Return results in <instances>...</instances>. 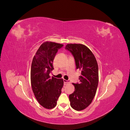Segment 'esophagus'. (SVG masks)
<instances>
[{
    "mask_svg": "<svg viewBox=\"0 0 130 130\" xmlns=\"http://www.w3.org/2000/svg\"><path fill=\"white\" fill-rule=\"evenodd\" d=\"M63 81H64V85H67V84H70V80H63Z\"/></svg>",
    "mask_w": 130,
    "mask_h": 130,
    "instance_id": "1",
    "label": "esophagus"
}]
</instances>
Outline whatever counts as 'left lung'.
I'll list each match as a JSON object with an SVG mask.
<instances>
[{"label":"left lung","instance_id":"1","mask_svg":"<svg viewBox=\"0 0 130 130\" xmlns=\"http://www.w3.org/2000/svg\"><path fill=\"white\" fill-rule=\"evenodd\" d=\"M66 49L73 54L76 68L81 72L80 83L73 84L75 91L69 96L70 104L76 111H82L91 104L95 95L99 81L98 63L91 50L84 44L70 43Z\"/></svg>","mask_w":130,"mask_h":130}]
</instances>
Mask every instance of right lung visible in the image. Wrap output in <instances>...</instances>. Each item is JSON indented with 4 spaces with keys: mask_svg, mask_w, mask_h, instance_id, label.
<instances>
[{
    "mask_svg": "<svg viewBox=\"0 0 130 130\" xmlns=\"http://www.w3.org/2000/svg\"><path fill=\"white\" fill-rule=\"evenodd\" d=\"M63 45L53 42H44L35 54L31 64V84L33 93L38 103L46 109H52L56 106L63 86L62 78L49 76L54 69V57Z\"/></svg>",
    "mask_w": 130,
    "mask_h": 130,
    "instance_id": "obj_1",
    "label": "right lung"
}]
</instances>
